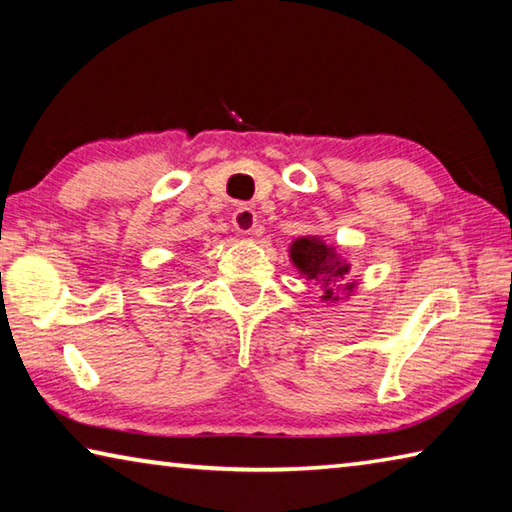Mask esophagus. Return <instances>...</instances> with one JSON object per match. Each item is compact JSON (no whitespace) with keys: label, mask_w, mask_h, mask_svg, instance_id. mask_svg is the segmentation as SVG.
<instances>
[{"label":"esophagus","mask_w":512,"mask_h":512,"mask_svg":"<svg viewBox=\"0 0 512 512\" xmlns=\"http://www.w3.org/2000/svg\"><path fill=\"white\" fill-rule=\"evenodd\" d=\"M232 225H235V230L241 232V235H250L257 225V214L253 207H246V205L237 207V210L232 212Z\"/></svg>","instance_id":"esophagus-1"}]
</instances>
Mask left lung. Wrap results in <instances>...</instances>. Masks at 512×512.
Wrapping results in <instances>:
<instances>
[{
	"mask_svg": "<svg viewBox=\"0 0 512 512\" xmlns=\"http://www.w3.org/2000/svg\"><path fill=\"white\" fill-rule=\"evenodd\" d=\"M291 262L307 280H316V284L323 287V300H339V296H334V287H341L343 281L346 282L343 291L354 289V282H348L350 264H345L336 255V250L323 244L318 237H302L293 241Z\"/></svg>",
	"mask_w": 512,
	"mask_h": 512,
	"instance_id": "1",
	"label": "left lung"
}]
</instances>
